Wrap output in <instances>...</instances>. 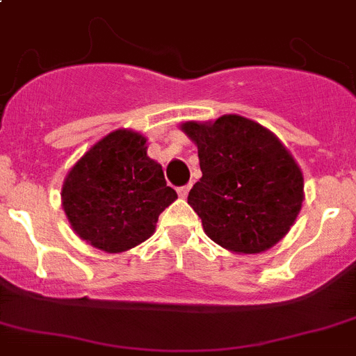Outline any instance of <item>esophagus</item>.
I'll return each instance as SVG.
<instances>
[{
  "label": "esophagus",
  "mask_w": 356,
  "mask_h": 356,
  "mask_svg": "<svg viewBox=\"0 0 356 356\" xmlns=\"http://www.w3.org/2000/svg\"><path fill=\"white\" fill-rule=\"evenodd\" d=\"M189 189H191V184L181 185V187H178V195H180L181 198H187V195H189Z\"/></svg>",
  "instance_id": "esophagus-1"
}]
</instances>
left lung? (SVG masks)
Instances as JSON below:
<instances>
[{"mask_svg":"<svg viewBox=\"0 0 356 356\" xmlns=\"http://www.w3.org/2000/svg\"><path fill=\"white\" fill-rule=\"evenodd\" d=\"M181 131L198 147L202 178L187 204L205 234L238 254L280 242L304 202V176L280 140L238 114L213 123L185 122Z\"/></svg>","mask_w":356,"mask_h":356,"instance_id":"8db88e82","label":"left lung"}]
</instances>
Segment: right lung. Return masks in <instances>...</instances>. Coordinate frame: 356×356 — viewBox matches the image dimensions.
Returning a JSON list of instances; mask_svg holds the SVG:
<instances>
[{
  "mask_svg": "<svg viewBox=\"0 0 356 356\" xmlns=\"http://www.w3.org/2000/svg\"><path fill=\"white\" fill-rule=\"evenodd\" d=\"M176 198L160 163L147 156V138L129 129L94 143L61 187V205L76 234L105 252L145 242Z\"/></svg>",
  "mask_w": 356,
  "mask_h": 356,
  "instance_id": "1",
  "label": "right lung"
}]
</instances>
